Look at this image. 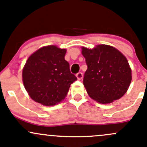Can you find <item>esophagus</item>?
I'll return each instance as SVG.
<instances>
[{"mask_svg": "<svg viewBox=\"0 0 147 147\" xmlns=\"http://www.w3.org/2000/svg\"><path fill=\"white\" fill-rule=\"evenodd\" d=\"M76 77L77 78H78V80H82L83 78V74L82 72H78V73L76 75Z\"/></svg>", "mask_w": 147, "mask_h": 147, "instance_id": "34e87169", "label": "esophagus"}]
</instances>
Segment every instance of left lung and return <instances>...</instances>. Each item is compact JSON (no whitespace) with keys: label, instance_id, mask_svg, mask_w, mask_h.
<instances>
[{"label":"left lung","instance_id":"1","mask_svg":"<svg viewBox=\"0 0 147 147\" xmlns=\"http://www.w3.org/2000/svg\"><path fill=\"white\" fill-rule=\"evenodd\" d=\"M87 69L83 84L90 98L109 104L121 98L131 82V69L127 57L115 47L97 45L92 49L82 47Z\"/></svg>","mask_w":147,"mask_h":147}]
</instances>
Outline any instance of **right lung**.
<instances>
[{
  "label": "right lung",
  "mask_w": 147,
  "mask_h": 147,
  "mask_svg": "<svg viewBox=\"0 0 147 147\" xmlns=\"http://www.w3.org/2000/svg\"><path fill=\"white\" fill-rule=\"evenodd\" d=\"M66 49L57 45L40 47L28 57L23 68L25 89L32 100L53 106L65 98L72 83L77 80L65 60Z\"/></svg>",
  "instance_id": "add662e5"
}]
</instances>
